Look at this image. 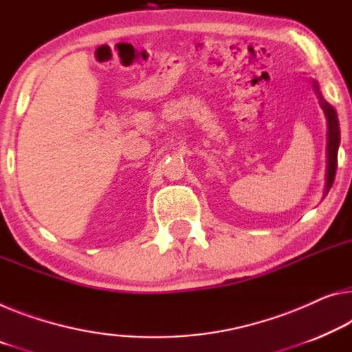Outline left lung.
Here are the masks:
<instances>
[{"instance_id": "left-lung-1", "label": "left lung", "mask_w": 352, "mask_h": 352, "mask_svg": "<svg viewBox=\"0 0 352 352\" xmlns=\"http://www.w3.org/2000/svg\"><path fill=\"white\" fill-rule=\"evenodd\" d=\"M313 88H315L318 97H320V105L322 108L324 115H326V122H327V144H326V186H324V197L331 190L335 173H337V157H338V146H340V124H338V116L335 108L329 104V102L324 99L320 85L313 80Z\"/></svg>"}]
</instances>
